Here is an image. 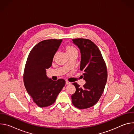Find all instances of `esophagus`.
Listing matches in <instances>:
<instances>
[{
	"label": "esophagus",
	"mask_w": 134,
	"mask_h": 134,
	"mask_svg": "<svg viewBox=\"0 0 134 134\" xmlns=\"http://www.w3.org/2000/svg\"><path fill=\"white\" fill-rule=\"evenodd\" d=\"M70 83H71L70 82H68V81H66V85H69V84H70Z\"/></svg>",
	"instance_id": "obj_1"
}]
</instances>
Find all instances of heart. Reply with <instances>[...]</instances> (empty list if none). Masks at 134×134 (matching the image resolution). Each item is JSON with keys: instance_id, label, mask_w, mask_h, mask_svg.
<instances>
[{"instance_id": "heart-1", "label": "heart", "mask_w": 134, "mask_h": 134, "mask_svg": "<svg viewBox=\"0 0 134 134\" xmlns=\"http://www.w3.org/2000/svg\"><path fill=\"white\" fill-rule=\"evenodd\" d=\"M66 51L68 55L74 53H78L77 49L71 45H68L66 47Z\"/></svg>"}]
</instances>
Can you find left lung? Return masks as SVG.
<instances>
[{"mask_svg":"<svg viewBox=\"0 0 134 134\" xmlns=\"http://www.w3.org/2000/svg\"><path fill=\"white\" fill-rule=\"evenodd\" d=\"M72 40L80 49V70L86 81L82 88L77 83H72L76 92L71 95L72 103L85 109L94 105L101 98L107 81V68L101 51L92 41L83 38Z\"/></svg>","mask_w":134,"mask_h":134,"instance_id":"8db88e82","label":"left lung"}]
</instances>
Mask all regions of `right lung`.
<instances>
[{"instance_id":"obj_1","label":"right lung","mask_w":134,"mask_h":134,"mask_svg":"<svg viewBox=\"0 0 134 134\" xmlns=\"http://www.w3.org/2000/svg\"><path fill=\"white\" fill-rule=\"evenodd\" d=\"M62 39H50L36 44L30 52L25 66L23 81L27 93L39 107H47L55 102L65 85V81L49 79L46 69L52 65L53 57Z\"/></svg>"}]
</instances>
